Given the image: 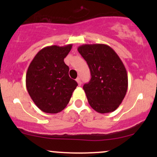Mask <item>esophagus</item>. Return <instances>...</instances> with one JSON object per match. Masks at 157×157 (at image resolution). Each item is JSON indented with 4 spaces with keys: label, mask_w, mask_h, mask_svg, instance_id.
Returning <instances> with one entry per match:
<instances>
[{
    "label": "esophagus",
    "mask_w": 157,
    "mask_h": 157,
    "mask_svg": "<svg viewBox=\"0 0 157 157\" xmlns=\"http://www.w3.org/2000/svg\"><path fill=\"white\" fill-rule=\"evenodd\" d=\"M76 81L77 82V83H78V86H81V83H82V82H81L80 77H77V78L76 79Z\"/></svg>",
    "instance_id": "1"
}]
</instances>
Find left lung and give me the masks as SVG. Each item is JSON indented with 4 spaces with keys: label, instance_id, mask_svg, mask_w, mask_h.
<instances>
[{
    "label": "left lung",
    "instance_id": "8db88e82",
    "mask_svg": "<svg viewBox=\"0 0 157 157\" xmlns=\"http://www.w3.org/2000/svg\"><path fill=\"white\" fill-rule=\"evenodd\" d=\"M77 50L91 71V80L83 86L89 105L100 113L115 111L128 89V75L123 63L114 50L105 44H85Z\"/></svg>",
    "mask_w": 157,
    "mask_h": 157
}]
</instances>
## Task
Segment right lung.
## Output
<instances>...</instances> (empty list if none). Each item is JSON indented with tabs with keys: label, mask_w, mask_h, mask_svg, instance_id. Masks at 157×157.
<instances>
[{
	"label": "right lung",
	"mask_w": 157,
	"mask_h": 157,
	"mask_svg": "<svg viewBox=\"0 0 157 157\" xmlns=\"http://www.w3.org/2000/svg\"><path fill=\"white\" fill-rule=\"evenodd\" d=\"M72 44L46 46L37 52L26 75L29 94L42 111L57 113L66 107L77 82L70 78L64 58Z\"/></svg>",
	"instance_id": "1"
}]
</instances>
